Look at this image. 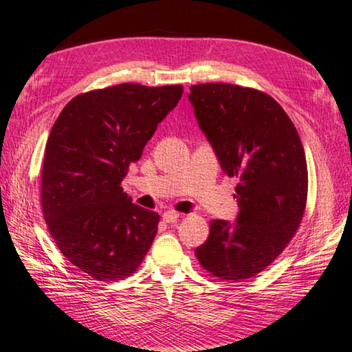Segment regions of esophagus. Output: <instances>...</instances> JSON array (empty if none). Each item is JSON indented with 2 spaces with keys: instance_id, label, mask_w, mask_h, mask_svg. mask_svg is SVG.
Wrapping results in <instances>:
<instances>
[{
  "instance_id": "esophagus-1",
  "label": "esophagus",
  "mask_w": 352,
  "mask_h": 352,
  "mask_svg": "<svg viewBox=\"0 0 352 352\" xmlns=\"http://www.w3.org/2000/svg\"><path fill=\"white\" fill-rule=\"evenodd\" d=\"M178 217H180V212H175V211H166L163 214V220H164V222H168V223L177 222Z\"/></svg>"
}]
</instances>
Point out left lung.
I'll use <instances>...</instances> for the list:
<instances>
[{
  "label": "left lung",
  "instance_id": "8db88e82",
  "mask_svg": "<svg viewBox=\"0 0 352 352\" xmlns=\"http://www.w3.org/2000/svg\"><path fill=\"white\" fill-rule=\"evenodd\" d=\"M199 127L220 168L236 177V222L212 220L200 265L228 281L253 278L296 233L307 199V164L294 122L269 94L231 83L189 88Z\"/></svg>",
  "mask_w": 352,
  "mask_h": 352
}]
</instances>
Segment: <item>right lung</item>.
Instances as JSON below:
<instances>
[{"mask_svg": "<svg viewBox=\"0 0 352 352\" xmlns=\"http://www.w3.org/2000/svg\"><path fill=\"white\" fill-rule=\"evenodd\" d=\"M182 85L121 83L79 94L51 129L41 172V206L57 247L98 281L132 275L151 248L160 216L121 188Z\"/></svg>", "mask_w": 352, "mask_h": 352, "instance_id": "right-lung-1", "label": "right lung"}]
</instances>
